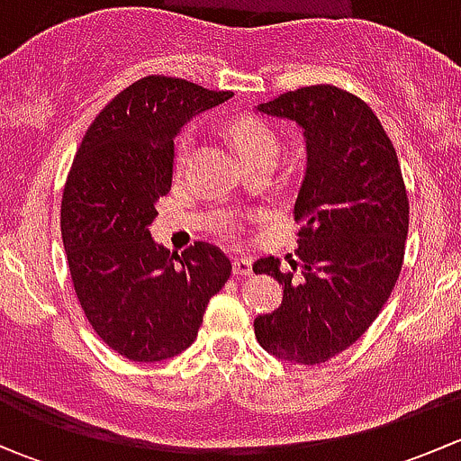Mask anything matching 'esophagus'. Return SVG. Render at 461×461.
Here are the masks:
<instances>
[{"label":"esophagus","instance_id":"obj_1","mask_svg":"<svg viewBox=\"0 0 461 461\" xmlns=\"http://www.w3.org/2000/svg\"><path fill=\"white\" fill-rule=\"evenodd\" d=\"M234 274L236 276H249V274H252V258H245V257H240V258H234Z\"/></svg>","mask_w":461,"mask_h":461}]
</instances>
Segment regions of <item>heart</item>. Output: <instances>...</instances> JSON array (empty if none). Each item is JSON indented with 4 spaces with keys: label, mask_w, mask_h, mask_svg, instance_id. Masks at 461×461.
Masks as SVG:
<instances>
[{
    "label": "heart",
    "mask_w": 461,
    "mask_h": 461,
    "mask_svg": "<svg viewBox=\"0 0 461 461\" xmlns=\"http://www.w3.org/2000/svg\"><path fill=\"white\" fill-rule=\"evenodd\" d=\"M231 140H234L236 149L243 156V160L248 156L260 151H276V138L269 131L265 124H260L258 120H239V122L231 124ZM194 136L192 133H183L178 144H176V167H185V162L189 160V153H192Z\"/></svg>",
    "instance_id": "1"
}]
</instances>
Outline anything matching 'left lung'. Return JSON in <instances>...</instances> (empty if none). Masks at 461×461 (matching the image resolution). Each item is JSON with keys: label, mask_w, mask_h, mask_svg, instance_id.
<instances>
[{"label": "left lung", "mask_w": 461, "mask_h": 461, "mask_svg": "<svg viewBox=\"0 0 461 461\" xmlns=\"http://www.w3.org/2000/svg\"><path fill=\"white\" fill-rule=\"evenodd\" d=\"M257 113L303 131L305 171L294 203L299 274L274 257L254 263L283 285L281 308L254 319V334L269 355L317 366L370 328L397 283L408 236L402 167L373 109L337 86L283 93Z\"/></svg>", "instance_id": "8db88e82"}]
</instances>
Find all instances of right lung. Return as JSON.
I'll return each instance as SVG.
<instances>
[{
  "instance_id": "1",
  "label": "right lung",
  "mask_w": 461,
  "mask_h": 461,
  "mask_svg": "<svg viewBox=\"0 0 461 461\" xmlns=\"http://www.w3.org/2000/svg\"><path fill=\"white\" fill-rule=\"evenodd\" d=\"M234 95L149 76L120 91L88 127L62 196V240L77 301L97 337L129 361H165L196 341L231 263L213 245L169 252L151 239L174 176V140Z\"/></svg>"
}]
</instances>
